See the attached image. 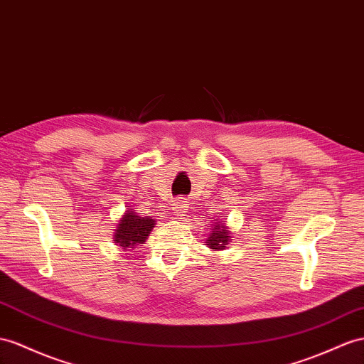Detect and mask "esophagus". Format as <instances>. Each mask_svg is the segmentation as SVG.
<instances>
[{
	"mask_svg": "<svg viewBox=\"0 0 364 364\" xmlns=\"http://www.w3.org/2000/svg\"><path fill=\"white\" fill-rule=\"evenodd\" d=\"M188 201L184 198H178L173 203V210H175V215L176 217H186V213H188Z\"/></svg>",
	"mask_w": 364,
	"mask_h": 364,
	"instance_id": "34e87169",
	"label": "esophagus"
}]
</instances>
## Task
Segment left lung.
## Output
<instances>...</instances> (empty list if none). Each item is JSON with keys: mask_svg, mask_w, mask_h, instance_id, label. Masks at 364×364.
Here are the masks:
<instances>
[{"mask_svg": "<svg viewBox=\"0 0 364 364\" xmlns=\"http://www.w3.org/2000/svg\"><path fill=\"white\" fill-rule=\"evenodd\" d=\"M229 228L226 225H218V223H213L212 225V230L206 240L208 247L215 249V250H223L230 241V230H228Z\"/></svg>", "mask_w": 364, "mask_h": 364, "instance_id": "left-lung-1", "label": "left lung"}]
</instances>
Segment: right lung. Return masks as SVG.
I'll list each match as a JSON object with an SVG mask.
<instances>
[{
    "instance_id": "obj_1",
    "label": "right lung",
    "mask_w": 364,
    "mask_h": 364,
    "mask_svg": "<svg viewBox=\"0 0 364 364\" xmlns=\"http://www.w3.org/2000/svg\"><path fill=\"white\" fill-rule=\"evenodd\" d=\"M155 228V220L139 217L134 210H127L123 218L118 221V228L115 229L114 243L123 249L135 247L144 245L151 230Z\"/></svg>"
}]
</instances>
